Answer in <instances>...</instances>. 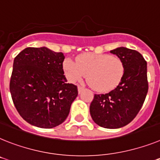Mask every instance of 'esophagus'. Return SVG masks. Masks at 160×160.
Here are the masks:
<instances>
[{"instance_id": "esophagus-1", "label": "esophagus", "mask_w": 160, "mask_h": 160, "mask_svg": "<svg viewBox=\"0 0 160 160\" xmlns=\"http://www.w3.org/2000/svg\"><path fill=\"white\" fill-rule=\"evenodd\" d=\"M78 93L80 94L82 92V91L83 90H84V88H83L82 87H81V86H78Z\"/></svg>"}]
</instances>
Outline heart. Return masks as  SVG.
Listing matches in <instances>:
<instances>
[{"label":"heart","instance_id":"obj_1","mask_svg":"<svg viewBox=\"0 0 160 160\" xmlns=\"http://www.w3.org/2000/svg\"><path fill=\"white\" fill-rule=\"evenodd\" d=\"M64 69L71 82L83 78L87 74L94 89L100 92L115 89L125 73V66L119 57L96 53L82 54L76 58V61L68 58L64 62Z\"/></svg>","mask_w":160,"mask_h":160}]
</instances>
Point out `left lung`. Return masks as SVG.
<instances>
[{
    "mask_svg": "<svg viewBox=\"0 0 160 160\" xmlns=\"http://www.w3.org/2000/svg\"><path fill=\"white\" fill-rule=\"evenodd\" d=\"M110 52L122 61L124 76L115 89L107 94H95L90 113L99 126L118 129L133 121L142 107L148 91L147 61L141 53L127 48H117Z\"/></svg>",
    "mask_w": 160,
    "mask_h": 160,
    "instance_id": "8db88e82",
    "label": "left lung"
}]
</instances>
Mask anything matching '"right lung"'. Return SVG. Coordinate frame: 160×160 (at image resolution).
<instances>
[{
    "label": "right lung",
    "mask_w": 160,
    "mask_h": 160,
    "mask_svg": "<svg viewBox=\"0 0 160 160\" xmlns=\"http://www.w3.org/2000/svg\"><path fill=\"white\" fill-rule=\"evenodd\" d=\"M62 52L48 48H27L14 58L9 82L13 104L23 119L51 129L67 118L78 87L67 83Z\"/></svg>",
    "instance_id": "right-lung-1"
}]
</instances>
